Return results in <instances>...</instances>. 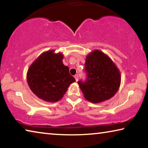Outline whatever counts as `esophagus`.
Instances as JSON below:
<instances>
[{
  "label": "esophagus",
  "mask_w": 148,
  "mask_h": 148,
  "mask_svg": "<svg viewBox=\"0 0 148 148\" xmlns=\"http://www.w3.org/2000/svg\"><path fill=\"white\" fill-rule=\"evenodd\" d=\"M74 78H75V79H76V81L78 82V74L75 75Z\"/></svg>",
  "instance_id": "esophagus-1"
}]
</instances>
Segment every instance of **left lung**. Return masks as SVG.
I'll use <instances>...</instances> for the list:
<instances>
[{"label":"left lung","instance_id":"left-lung-1","mask_svg":"<svg viewBox=\"0 0 148 148\" xmlns=\"http://www.w3.org/2000/svg\"><path fill=\"white\" fill-rule=\"evenodd\" d=\"M85 67L88 78L84 83L79 81L78 84L86 100L99 103L116 94L121 74L109 56L99 49L93 50L86 56Z\"/></svg>","mask_w":148,"mask_h":148}]
</instances>
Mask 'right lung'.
Listing matches in <instances>:
<instances>
[{
	"mask_svg": "<svg viewBox=\"0 0 148 148\" xmlns=\"http://www.w3.org/2000/svg\"><path fill=\"white\" fill-rule=\"evenodd\" d=\"M55 49L41 53L28 68L27 82L30 90L39 99L49 103L60 100L76 79L64 65L62 53Z\"/></svg>",
	"mask_w": 148,
	"mask_h": 148,
	"instance_id": "add662e5",
	"label": "right lung"
}]
</instances>
